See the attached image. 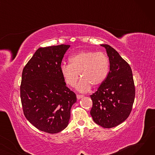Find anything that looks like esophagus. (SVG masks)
<instances>
[{"instance_id": "esophagus-1", "label": "esophagus", "mask_w": 155, "mask_h": 155, "mask_svg": "<svg viewBox=\"0 0 155 155\" xmlns=\"http://www.w3.org/2000/svg\"><path fill=\"white\" fill-rule=\"evenodd\" d=\"M84 96L83 95H77V98L78 99H82V98H83Z\"/></svg>"}]
</instances>
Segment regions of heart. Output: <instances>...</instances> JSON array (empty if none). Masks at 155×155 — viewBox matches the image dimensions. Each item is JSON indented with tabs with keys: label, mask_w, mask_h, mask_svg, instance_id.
<instances>
[{
	"label": "heart",
	"mask_w": 155,
	"mask_h": 155,
	"mask_svg": "<svg viewBox=\"0 0 155 155\" xmlns=\"http://www.w3.org/2000/svg\"><path fill=\"white\" fill-rule=\"evenodd\" d=\"M69 63L61 65V74L71 87L75 85L80 74L82 79L77 86L80 92H87L92 86L97 88L102 85L109 69L108 57L102 52L81 51L71 55Z\"/></svg>",
	"instance_id": "obj_1"
}]
</instances>
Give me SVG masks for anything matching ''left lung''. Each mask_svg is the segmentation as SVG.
Here are the masks:
<instances>
[{
	"instance_id": "obj_1",
	"label": "left lung",
	"mask_w": 155,
	"mask_h": 155,
	"mask_svg": "<svg viewBox=\"0 0 155 155\" xmlns=\"http://www.w3.org/2000/svg\"><path fill=\"white\" fill-rule=\"evenodd\" d=\"M101 46L106 49L110 69L104 82L91 95L93 103L91 114L96 124L111 128L129 117L134 101L135 87L129 64L110 46Z\"/></svg>"
}]
</instances>
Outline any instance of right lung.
Wrapping results in <instances>:
<instances>
[{
	"instance_id": "1",
	"label": "right lung",
	"mask_w": 155,
	"mask_h": 155,
	"mask_svg": "<svg viewBox=\"0 0 155 155\" xmlns=\"http://www.w3.org/2000/svg\"><path fill=\"white\" fill-rule=\"evenodd\" d=\"M70 45L39 48L24 67L20 87L24 114L35 127L50 134L66 128L76 94L66 86L60 67Z\"/></svg>"
}]
</instances>
